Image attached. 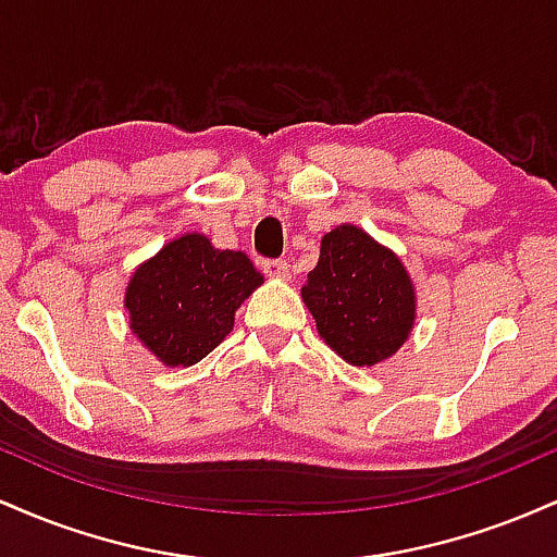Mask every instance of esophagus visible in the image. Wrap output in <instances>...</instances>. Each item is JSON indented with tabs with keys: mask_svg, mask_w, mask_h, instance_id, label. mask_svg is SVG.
Wrapping results in <instances>:
<instances>
[{
	"mask_svg": "<svg viewBox=\"0 0 557 557\" xmlns=\"http://www.w3.org/2000/svg\"><path fill=\"white\" fill-rule=\"evenodd\" d=\"M261 270H264L267 277H274V280H287V274H290V264L283 259H264L261 261Z\"/></svg>",
	"mask_w": 557,
	"mask_h": 557,
	"instance_id": "esophagus-1",
	"label": "esophagus"
}]
</instances>
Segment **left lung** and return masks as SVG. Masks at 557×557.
Here are the masks:
<instances>
[{"label": "left lung", "instance_id": "1", "mask_svg": "<svg viewBox=\"0 0 557 557\" xmlns=\"http://www.w3.org/2000/svg\"><path fill=\"white\" fill-rule=\"evenodd\" d=\"M300 296L324 343L354 367L389 359L417 322V296L403 261L356 225L324 235Z\"/></svg>", "mask_w": 557, "mask_h": 557}]
</instances>
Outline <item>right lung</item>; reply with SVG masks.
<instances>
[{
    "mask_svg": "<svg viewBox=\"0 0 557 557\" xmlns=\"http://www.w3.org/2000/svg\"><path fill=\"white\" fill-rule=\"evenodd\" d=\"M264 277L243 251H220L188 233L133 272L127 322L164 367H194L230 335L235 311Z\"/></svg>",
    "mask_w": 557,
    "mask_h": 557,
    "instance_id": "right-lung-1",
    "label": "right lung"
}]
</instances>
